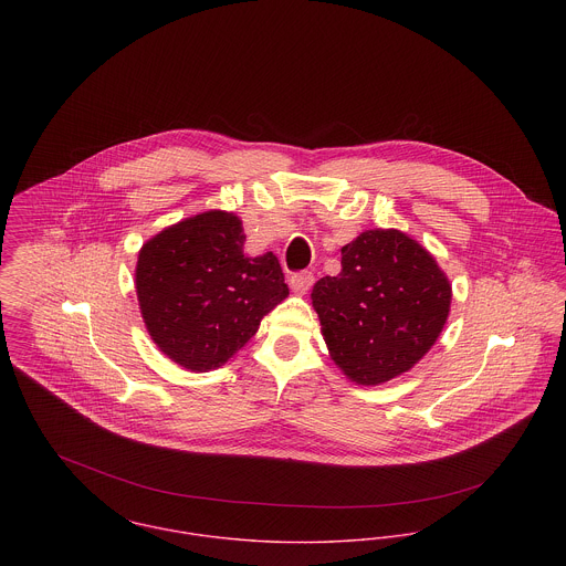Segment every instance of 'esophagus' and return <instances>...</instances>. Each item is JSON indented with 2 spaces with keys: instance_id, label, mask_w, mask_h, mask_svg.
Segmentation results:
<instances>
[{
  "instance_id": "34e87169",
  "label": "esophagus",
  "mask_w": 566,
  "mask_h": 566,
  "mask_svg": "<svg viewBox=\"0 0 566 566\" xmlns=\"http://www.w3.org/2000/svg\"><path fill=\"white\" fill-rule=\"evenodd\" d=\"M312 285H314V274L312 272H298V274L290 276V287L298 296L307 294L312 290Z\"/></svg>"
}]
</instances>
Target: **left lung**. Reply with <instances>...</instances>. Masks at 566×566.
Masks as SVG:
<instances>
[{
  "mask_svg": "<svg viewBox=\"0 0 566 566\" xmlns=\"http://www.w3.org/2000/svg\"><path fill=\"white\" fill-rule=\"evenodd\" d=\"M451 296L436 256L397 229L359 233L342 248V272L312 290L328 357L357 386L411 370L440 337Z\"/></svg>",
  "mask_w": 566,
  "mask_h": 566,
  "instance_id": "1",
  "label": "left lung"
}]
</instances>
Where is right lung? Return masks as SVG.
<instances>
[{"label": "right lung", "instance_id": "1", "mask_svg": "<svg viewBox=\"0 0 566 566\" xmlns=\"http://www.w3.org/2000/svg\"><path fill=\"white\" fill-rule=\"evenodd\" d=\"M242 220L211 209L142 245L135 290L146 328L189 373L224 366L290 294L276 254H243Z\"/></svg>", "mask_w": 566, "mask_h": 566}]
</instances>
